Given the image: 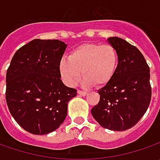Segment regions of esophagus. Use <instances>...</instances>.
Here are the masks:
<instances>
[{
	"label": "esophagus",
	"mask_w": 160,
	"mask_h": 160,
	"mask_svg": "<svg viewBox=\"0 0 160 160\" xmlns=\"http://www.w3.org/2000/svg\"><path fill=\"white\" fill-rule=\"evenodd\" d=\"M77 93L81 96H85L86 94H87V92H83V91H81V90H78V91H77Z\"/></svg>",
	"instance_id": "obj_1"
}]
</instances>
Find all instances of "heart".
Returning <instances> with one entry per match:
<instances>
[{
	"mask_svg": "<svg viewBox=\"0 0 160 160\" xmlns=\"http://www.w3.org/2000/svg\"><path fill=\"white\" fill-rule=\"evenodd\" d=\"M118 64V54L112 45L83 43L74 49L68 58H62L58 68L64 83L69 86L76 84L83 74V85L102 87L113 78Z\"/></svg>",
	"mask_w": 160,
	"mask_h": 160,
	"instance_id": "obj_1",
	"label": "heart"
}]
</instances>
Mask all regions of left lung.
I'll list each match as a JSON object with an SVG mask.
<instances>
[{
  "instance_id": "1",
  "label": "left lung",
  "mask_w": 160,
  "mask_h": 160,
  "mask_svg": "<svg viewBox=\"0 0 160 160\" xmlns=\"http://www.w3.org/2000/svg\"><path fill=\"white\" fill-rule=\"evenodd\" d=\"M118 64L110 82L100 89V102L92 108L94 119L104 128L125 131L144 115L151 99L150 68L138 49L126 40L109 37Z\"/></svg>"
}]
</instances>
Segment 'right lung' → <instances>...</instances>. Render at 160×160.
Wrapping results in <instances>:
<instances>
[{"mask_svg":"<svg viewBox=\"0 0 160 160\" xmlns=\"http://www.w3.org/2000/svg\"><path fill=\"white\" fill-rule=\"evenodd\" d=\"M67 44L34 39L19 48L6 75V102L17 123L33 134L58 129L77 90L62 83L58 68Z\"/></svg>","mask_w":160,"mask_h":160,"instance_id":"obj_1","label":"right lung"}]
</instances>
